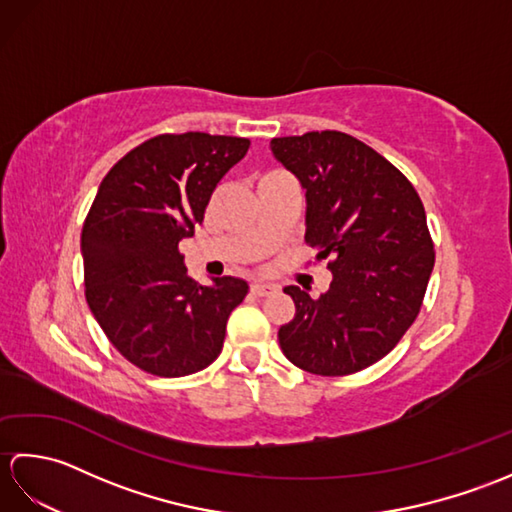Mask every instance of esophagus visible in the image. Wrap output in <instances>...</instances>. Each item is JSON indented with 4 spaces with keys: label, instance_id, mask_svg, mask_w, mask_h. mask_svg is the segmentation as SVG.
<instances>
[{
    "label": "esophagus",
    "instance_id": "obj_1",
    "mask_svg": "<svg viewBox=\"0 0 512 512\" xmlns=\"http://www.w3.org/2000/svg\"><path fill=\"white\" fill-rule=\"evenodd\" d=\"M250 290H253V295H257V297H268V295H273V292H275L273 286H270V284H259V281H257V284L250 286Z\"/></svg>",
    "mask_w": 512,
    "mask_h": 512
}]
</instances>
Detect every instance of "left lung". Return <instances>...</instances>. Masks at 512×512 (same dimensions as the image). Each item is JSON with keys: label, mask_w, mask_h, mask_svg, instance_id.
<instances>
[{"label": "left lung", "mask_w": 512, "mask_h": 512, "mask_svg": "<svg viewBox=\"0 0 512 512\" xmlns=\"http://www.w3.org/2000/svg\"><path fill=\"white\" fill-rule=\"evenodd\" d=\"M275 160L306 189V242L328 259L330 290L284 292L295 319L279 328L286 358L310 374L361 372L416 321L433 262L416 189L389 160L343 132L270 140Z\"/></svg>", "instance_id": "left-lung-1"}]
</instances>
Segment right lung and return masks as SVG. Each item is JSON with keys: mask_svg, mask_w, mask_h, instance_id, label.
<instances>
[{"mask_svg": "<svg viewBox=\"0 0 512 512\" xmlns=\"http://www.w3.org/2000/svg\"><path fill=\"white\" fill-rule=\"evenodd\" d=\"M248 147V138L202 132L151 138L110 169L85 217V299L116 350L149 374L209 367L228 314L246 297L244 279L193 281L178 244L202 224L217 182Z\"/></svg>", "mask_w": 512, "mask_h": 512, "instance_id": "right-lung-1", "label": "right lung"}]
</instances>
